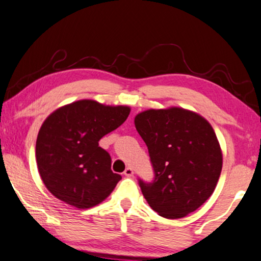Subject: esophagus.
I'll use <instances>...</instances> for the list:
<instances>
[{
  "instance_id": "1",
  "label": "esophagus",
  "mask_w": 261,
  "mask_h": 261,
  "mask_svg": "<svg viewBox=\"0 0 261 261\" xmlns=\"http://www.w3.org/2000/svg\"><path fill=\"white\" fill-rule=\"evenodd\" d=\"M124 174L126 177H133L134 176V170L131 169V167H127V169L124 171Z\"/></svg>"
}]
</instances>
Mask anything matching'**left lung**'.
<instances>
[{"mask_svg":"<svg viewBox=\"0 0 261 261\" xmlns=\"http://www.w3.org/2000/svg\"><path fill=\"white\" fill-rule=\"evenodd\" d=\"M135 126L146 142L155 179L140 180L144 199L164 218L179 219L212 195L223 167L219 141L208 120L182 107L143 111Z\"/></svg>","mask_w":261,"mask_h":261,"instance_id":"8db88e82","label":"left lung"}]
</instances>
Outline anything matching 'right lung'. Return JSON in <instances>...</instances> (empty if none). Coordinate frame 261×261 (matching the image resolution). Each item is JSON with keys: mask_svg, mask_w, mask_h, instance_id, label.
Masks as SVG:
<instances>
[{"mask_svg": "<svg viewBox=\"0 0 261 261\" xmlns=\"http://www.w3.org/2000/svg\"><path fill=\"white\" fill-rule=\"evenodd\" d=\"M130 111L85 98L59 107L43 121L36 161L43 183L57 199L85 210L111 195L121 177L112 172L110 154L98 141L119 127Z\"/></svg>", "mask_w": 261, "mask_h": 261, "instance_id": "add662e5", "label": "right lung"}]
</instances>
